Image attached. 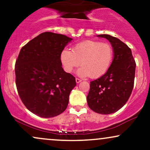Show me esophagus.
I'll list each match as a JSON object with an SVG mask.
<instances>
[{"label":"esophagus","mask_w":150,"mask_h":150,"mask_svg":"<svg viewBox=\"0 0 150 150\" xmlns=\"http://www.w3.org/2000/svg\"><path fill=\"white\" fill-rule=\"evenodd\" d=\"M81 79H78V78H76V82L77 83H80L81 81Z\"/></svg>","instance_id":"obj_1"}]
</instances>
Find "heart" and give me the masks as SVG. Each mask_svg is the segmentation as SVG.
<instances>
[{
    "label": "heart",
    "instance_id": "heart-1",
    "mask_svg": "<svg viewBox=\"0 0 150 150\" xmlns=\"http://www.w3.org/2000/svg\"><path fill=\"white\" fill-rule=\"evenodd\" d=\"M112 45L98 40H87L76 44L72 50L64 49L61 52L60 60L64 70L71 73L81 64L78 70L81 76L100 78L108 71L113 59Z\"/></svg>",
    "mask_w": 150,
    "mask_h": 150
}]
</instances>
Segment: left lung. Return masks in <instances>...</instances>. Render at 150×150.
<instances>
[{
  "label": "left lung",
  "mask_w": 150,
  "mask_h": 150,
  "mask_svg": "<svg viewBox=\"0 0 150 150\" xmlns=\"http://www.w3.org/2000/svg\"><path fill=\"white\" fill-rule=\"evenodd\" d=\"M98 36L110 42L114 58L106 74L91 82L87 102L96 113L110 114L120 110L131 96L136 64L131 48L124 42L110 35Z\"/></svg>",
  "instance_id": "8db88e82"
}]
</instances>
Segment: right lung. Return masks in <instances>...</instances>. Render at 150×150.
<instances>
[{
	"instance_id": "obj_1",
	"label": "right lung",
	"mask_w": 150,
	"mask_h": 150,
	"mask_svg": "<svg viewBox=\"0 0 150 150\" xmlns=\"http://www.w3.org/2000/svg\"><path fill=\"white\" fill-rule=\"evenodd\" d=\"M72 38L44 32L21 49L15 63L17 92L26 108L43 118L56 117L67 107L75 77L64 71L61 52Z\"/></svg>"
}]
</instances>
